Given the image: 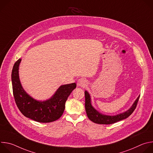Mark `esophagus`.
<instances>
[{"label":"esophagus","mask_w":153,"mask_h":153,"mask_svg":"<svg viewBox=\"0 0 153 153\" xmlns=\"http://www.w3.org/2000/svg\"><path fill=\"white\" fill-rule=\"evenodd\" d=\"M77 84L79 86L85 87L87 85V80L84 78H80L77 80Z\"/></svg>","instance_id":"1"}]
</instances>
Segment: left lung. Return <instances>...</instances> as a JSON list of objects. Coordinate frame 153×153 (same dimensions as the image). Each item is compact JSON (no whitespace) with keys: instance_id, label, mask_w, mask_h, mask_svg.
I'll return each mask as SVG.
<instances>
[{"instance_id":"left-lung-1","label":"left lung","mask_w":153,"mask_h":153,"mask_svg":"<svg viewBox=\"0 0 153 153\" xmlns=\"http://www.w3.org/2000/svg\"><path fill=\"white\" fill-rule=\"evenodd\" d=\"M85 110L87 114V116L89 118L90 120L93 122L94 123L98 124H112L120 120H123L128 117L131 114L136 108L137 102L139 99L140 96L137 98L135 100L133 105L131 106L128 110L126 111L124 113L119 114L115 116H108L104 115L99 112H98L96 109L92 106L91 97L90 94L87 91H85Z\"/></svg>"}]
</instances>
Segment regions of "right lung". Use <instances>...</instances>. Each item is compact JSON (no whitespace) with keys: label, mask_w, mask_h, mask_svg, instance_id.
I'll list each match as a JSON object with an SVG mask.
<instances>
[{"label":"right lung","mask_w":153,"mask_h":153,"mask_svg":"<svg viewBox=\"0 0 153 153\" xmlns=\"http://www.w3.org/2000/svg\"><path fill=\"white\" fill-rule=\"evenodd\" d=\"M20 62L19 59L15 62L11 73L13 95L19 110L25 117L38 122L48 123L59 119L63 113L68 96L76 88V83L61 85L47 100H37L28 94L22 86L19 76Z\"/></svg>","instance_id":"obj_1"}]
</instances>
